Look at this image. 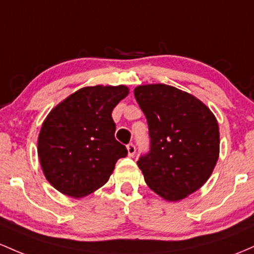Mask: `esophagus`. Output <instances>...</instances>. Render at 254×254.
<instances>
[{"label": "esophagus", "mask_w": 254, "mask_h": 254, "mask_svg": "<svg viewBox=\"0 0 254 254\" xmlns=\"http://www.w3.org/2000/svg\"><path fill=\"white\" fill-rule=\"evenodd\" d=\"M127 154H129V157H133L136 153V147L133 143H129L127 146Z\"/></svg>", "instance_id": "obj_1"}]
</instances>
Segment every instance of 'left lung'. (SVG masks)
<instances>
[{
    "mask_svg": "<svg viewBox=\"0 0 254 254\" xmlns=\"http://www.w3.org/2000/svg\"><path fill=\"white\" fill-rule=\"evenodd\" d=\"M148 123L149 152L137 161L153 191L169 201L194 193L208 180L219 155L216 117L196 97L166 84L136 86Z\"/></svg>",
    "mask_w": 254,
    "mask_h": 254,
    "instance_id": "obj_1",
    "label": "left lung"
}]
</instances>
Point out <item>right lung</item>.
<instances>
[{"label":"right lung","instance_id":"obj_1","mask_svg":"<svg viewBox=\"0 0 254 254\" xmlns=\"http://www.w3.org/2000/svg\"><path fill=\"white\" fill-rule=\"evenodd\" d=\"M129 94L125 85L85 86L50 111L38 136V157L48 182L82 197L102 187L118 159L127 155L114 137L112 111Z\"/></svg>","mask_w":254,"mask_h":254}]
</instances>
